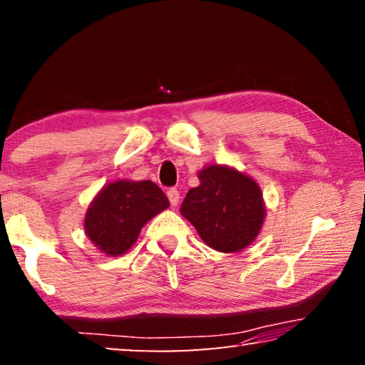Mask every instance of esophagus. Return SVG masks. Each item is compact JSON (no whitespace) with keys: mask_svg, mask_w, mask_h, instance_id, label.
Wrapping results in <instances>:
<instances>
[{"mask_svg":"<svg viewBox=\"0 0 365 365\" xmlns=\"http://www.w3.org/2000/svg\"><path fill=\"white\" fill-rule=\"evenodd\" d=\"M168 197H169V201H170V206L175 207L178 205V201H180V193H178V190L170 188L168 191Z\"/></svg>","mask_w":365,"mask_h":365,"instance_id":"1","label":"esophagus"}]
</instances>
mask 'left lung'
Here are the masks:
<instances>
[{"label":"left lung","instance_id":"left-lung-1","mask_svg":"<svg viewBox=\"0 0 365 365\" xmlns=\"http://www.w3.org/2000/svg\"><path fill=\"white\" fill-rule=\"evenodd\" d=\"M180 214L202 242L220 252H238L255 242L265 219L262 191L255 178L230 165L211 164L197 172Z\"/></svg>","mask_w":365,"mask_h":365}]
</instances>
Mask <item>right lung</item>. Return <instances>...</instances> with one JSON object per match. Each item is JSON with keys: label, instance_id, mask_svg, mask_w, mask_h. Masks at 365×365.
I'll list each match as a JSON object with an SVG mask.
<instances>
[{"label": "right lung", "instance_id": "1", "mask_svg": "<svg viewBox=\"0 0 365 365\" xmlns=\"http://www.w3.org/2000/svg\"><path fill=\"white\" fill-rule=\"evenodd\" d=\"M169 207V200L151 180H114L98 191L85 212V235L96 250L117 257L132 248L141 228Z\"/></svg>", "mask_w": 365, "mask_h": 365}]
</instances>
